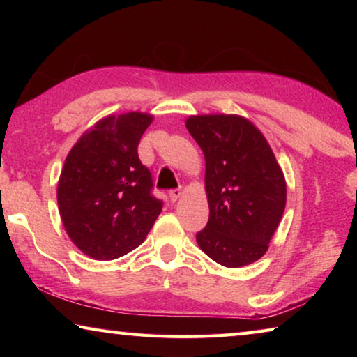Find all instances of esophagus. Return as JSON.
<instances>
[{"mask_svg": "<svg viewBox=\"0 0 357 357\" xmlns=\"http://www.w3.org/2000/svg\"><path fill=\"white\" fill-rule=\"evenodd\" d=\"M168 197H170V202H172V203L178 202V198L181 197V190H179V189H173V190L168 192Z\"/></svg>", "mask_w": 357, "mask_h": 357, "instance_id": "obj_1", "label": "esophagus"}]
</instances>
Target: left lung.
Wrapping results in <instances>:
<instances>
[{
    "label": "left lung",
    "mask_w": 357,
    "mask_h": 357,
    "mask_svg": "<svg viewBox=\"0 0 357 357\" xmlns=\"http://www.w3.org/2000/svg\"><path fill=\"white\" fill-rule=\"evenodd\" d=\"M185 128L204 154L209 220L197 243L215 263H255L273 239L287 204V183L268 140L239 114H195Z\"/></svg>",
    "instance_id": "obj_1"
}]
</instances>
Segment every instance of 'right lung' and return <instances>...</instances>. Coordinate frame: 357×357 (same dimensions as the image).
Instances as JSON below:
<instances>
[{"instance_id": "1", "label": "right lung", "mask_w": 357, "mask_h": 357, "mask_svg": "<svg viewBox=\"0 0 357 357\" xmlns=\"http://www.w3.org/2000/svg\"><path fill=\"white\" fill-rule=\"evenodd\" d=\"M149 113L108 114L78 138L58 181V209L68 236L84 255L114 259L146 239L164 203L138 159Z\"/></svg>"}]
</instances>
